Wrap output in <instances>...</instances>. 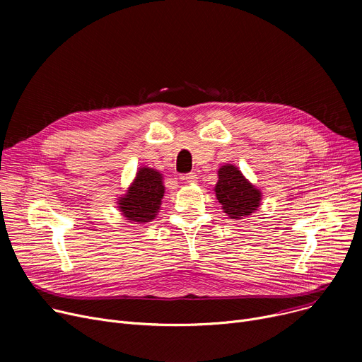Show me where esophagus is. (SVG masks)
Here are the masks:
<instances>
[{"label":"esophagus","instance_id":"34e87169","mask_svg":"<svg viewBox=\"0 0 362 362\" xmlns=\"http://www.w3.org/2000/svg\"><path fill=\"white\" fill-rule=\"evenodd\" d=\"M183 179H185L186 182H189V183H194V182H197L198 175H197V173H194V171H191V173H187Z\"/></svg>","mask_w":362,"mask_h":362}]
</instances>
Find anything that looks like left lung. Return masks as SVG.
I'll list each match as a JSON object with an SVG mask.
<instances>
[{"label":"left lung","instance_id":"1","mask_svg":"<svg viewBox=\"0 0 362 362\" xmlns=\"http://www.w3.org/2000/svg\"><path fill=\"white\" fill-rule=\"evenodd\" d=\"M216 197L230 218L240 220L259 206L261 192L246 180L238 167L226 164L218 170Z\"/></svg>","mask_w":362,"mask_h":362}]
</instances>
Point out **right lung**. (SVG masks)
<instances>
[{"instance_id":"1","label":"right lung","mask_w":362,"mask_h":362,"mask_svg":"<svg viewBox=\"0 0 362 362\" xmlns=\"http://www.w3.org/2000/svg\"><path fill=\"white\" fill-rule=\"evenodd\" d=\"M164 197L163 177L154 168L142 167L129 192L119 201V208L130 221L146 223L154 218Z\"/></svg>"}]
</instances>
